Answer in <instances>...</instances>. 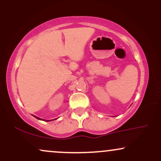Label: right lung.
Masks as SVG:
<instances>
[{
	"label": "right lung",
	"instance_id": "add662e5",
	"mask_svg": "<svg viewBox=\"0 0 161 161\" xmlns=\"http://www.w3.org/2000/svg\"><path fill=\"white\" fill-rule=\"evenodd\" d=\"M35 116V117H36V118H37V119H40V118L37 117V116ZM47 121H49V120H47Z\"/></svg>",
	"mask_w": 161,
	"mask_h": 161
}]
</instances>
